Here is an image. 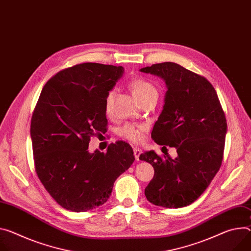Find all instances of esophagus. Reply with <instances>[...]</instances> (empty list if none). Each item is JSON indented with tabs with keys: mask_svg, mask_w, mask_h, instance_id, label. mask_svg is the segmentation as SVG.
<instances>
[{
	"mask_svg": "<svg viewBox=\"0 0 251 251\" xmlns=\"http://www.w3.org/2000/svg\"><path fill=\"white\" fill-rule=\"evenodd\" d=\"M133 151H134V156L136 160H139V156L142 153V150L138 147H133Z\"/></svg>",
	"mask_w": 251,
	"mask_h": 251,
	"instance_id": "1",
	"label": "esophagus"
}]
</instances>
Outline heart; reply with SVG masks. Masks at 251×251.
Masks as SVG:
<instances>
[{
	"mask_svg": "<svg viewBox=\"0 0 251 251\" xmlns=\"http://www.w3.org/2000/svg\"><path fill=\"white\" fill-rule=\"evenodd\" d=\"M130 89L132 91V93L134 97L138 100L140 104L152 99V98H157L158 92L156 87L148 80L144 78H135L133 79L130 84ZM114 94H115V91L110 90L107 92L105 99H104V107L106 112H109L111 109L112 101ZM146 130V126L143 124H135V123H126L123 126L119 127L117 130V133L121 137L134 142L137 143L139 142L142 137H143V133Z\"/></svg>",
	"mask_w": 251,
	"mask_h": 251,
	"instance_id": "b5f03b06",
	"label": "heart"
}]
</instances>
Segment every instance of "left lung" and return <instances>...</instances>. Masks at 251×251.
Returning <instances> with one entry per match:
<instances>
[{
	"instance_id": "8db88e82",
	"label": "left lung",
	"mask_w": 251,
	"mask_h": 251,
	"mask_svg": "<svg viewBox=\"0 0 251 251\" xmlns=\"http://www.w3.org/2000/svg\"><path fill=\"white\" fill-rule=\"evenodd\" d=\"M140 71L166 83L165 104L151 137L177 151L175 159L154 151L140 155L154 168L145 196L157 206H187L206 190L221 166L227 130L224 111L211 83L184 67L164 62Z\"/></svg>"
}]
</instances>
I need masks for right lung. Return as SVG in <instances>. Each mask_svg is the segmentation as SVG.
<instances>
[{
	"mask_svg": "<svg viewBox=\"0 0 251 251\" xmlns=\"http://www.w3.org/2000/svg\"><path fill=\"white\" fill-rule=\"evenodd\" d=\"M123 71L121 66L82 63L58 72L42 89L30 129L35 170L67 210L104 204L135 160L125 141L111 143L106 152L88 151L91 137L107 130L104 99Z\"/></svg>",
	"mask_w": 251,
	"mask_h": 251,
	"instance_id": "add662e5",
	"label": "right lung"
}]
</instances>
